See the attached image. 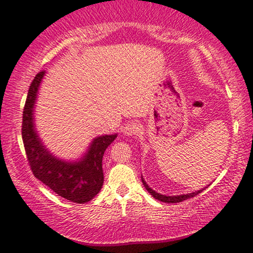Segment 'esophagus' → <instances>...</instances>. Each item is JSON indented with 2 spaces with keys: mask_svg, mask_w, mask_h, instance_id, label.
<instances>
[{
  "mask_svg": "<svg viewBox=\"0 0 253 253\" xmlns=\"http://www.w3.org/2000/svg\"><path fill=\"white\" fill-rule=\"evenodd\" d=\"M141 130V126L140 125H137L135 123H132V124H128L127 126L124 127V134L127 136H133V135H137V134L140 133Z\"/></svg>",
  "mask_w": 253,
  "mask_h": 253,
  "instance_id": "34e87169",
  "label": "esophagus"
}]
</instances>
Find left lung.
Returning <instances> with one entry per match:
<instances>
[{"mask_svg": "<svg viewBox=\"0 0 253 253\" xmlns=\"http://www.w3.org/2000/svg\"><path fill=\"white\" fill-rule=\"evenodd\" d=\"M141 179H142V184L143 186L146 187V190L149 192V193L153 195L155 199H157L158 201H162V203H167V204H177V203H181V201L184 200H187L190 199V198H193L195 197L197 194H199L201 191L203 190H199V191H195V192H192V193H186V194H179V195H166V194H161L158 193V192L154 191L153 188L148 186V184L146 183V180H144L143 177H141Z\"/></svg>", "mask_w": 253, "mask_h": 253, "instance_id": "obj_1", "label": "left lung"}]
</instances>
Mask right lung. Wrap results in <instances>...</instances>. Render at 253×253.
I'll return each instance as SVG.
<instances>
[{
	"label": "right lung",
	"instance_id": "add662e5",
	"mask_svg": "<svg viewBox=\"0 0 253 253\" xmlns=\"http://www.w3.org/2000/svg\"><path fill=\"white\" fill-rule=\"evenodd\" d=\"M46 72L38 73L30 85L23 111L22 137L25 153L36 178L60 197L85 204L99 193L104 183L103 155L118 134L95 137L83 156L76 161L56 157L42 143L35 124V106Z\"/></svg>",
	"mask_w": 253,
	"mask_h": 253
}]
</instances>
